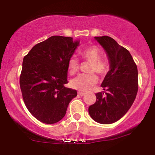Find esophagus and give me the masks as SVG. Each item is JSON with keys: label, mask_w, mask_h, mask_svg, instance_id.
<instances>
[{"label": "esophagus", "mask_w": 155, "mask_h": 155, "mask_svg": "<svg viewBox=\"0 0 155 155\" xmlns=\"http://www.w3.org/2000/svg\"><path fill=\"white\" fill-rule=\"evenodd\" d=\"M78 95H80V96H83V95H85V93L81 92V91H78Z\"/></svg>", "instance_id": "34e87169"}]
</instances>
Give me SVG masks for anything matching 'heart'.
I'll use <instances>...</instances> for the list:
<instances>
[{
  "label": "heart",
  "mask_w": 155,
  "mask_h": 155,
  "mask_svg": "<svg viewBox=\"0 0 155 155\" xmlns=\"http://www.w3.org/2000/svg\"><path fill=\"white\" fill-rule=\"evenodd\" d=\"M80 55L85 60L90 62L88 68V74H81L70 81V86L80 91H86L97 83V78L95 72L100 76L107 73L109 66L107 62L101 58V51L97 45H93L82 50ZM67 69L70 74L73 75L79 69V62L74 56L71 57L67 63Z\"/></svg>",
  "instance_id": "b5f03b06"
}]
</instances>
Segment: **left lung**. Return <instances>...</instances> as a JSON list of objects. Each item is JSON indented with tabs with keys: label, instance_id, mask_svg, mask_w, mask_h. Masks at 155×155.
<instances>
[{
	"label": "left lung",
	"instance_id": "obj_1",
	"mask_svg": "<svg viewBox=\"0 0 155 155\" xmlns=\"http://www.w3.org/2000/svg\"><path fill=\"white\" fill-rule=\"evenodd\" d=\"M95 38L105 50L110 69L101 85L105 91L95 93L96 101L88 112L95 121L110 124L120 119L134 103L138 89V69L129 51L114 39L107 36Z\"/></svg>",
	"mask_w": 155,
	"mask_h": 155
}]
</instances>
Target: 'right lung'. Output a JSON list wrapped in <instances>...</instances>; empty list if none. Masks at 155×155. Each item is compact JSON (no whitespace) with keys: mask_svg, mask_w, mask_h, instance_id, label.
I'll use <instances>...</instances> for the list:
<instances>
[{"mask_svg":"<svg viewBox=\"0 0 155 155\" xmlns=\"http://www.w3.org/2000/svg\"><path fill=\"white\" fill-rule=\"evenodd\" d=\"M78 45L71 37L53 36L35 45L23 59L19 85L29 112L38 121L52 124L66 114L77 95L67 84V63Z\"/></svg>","mask_w":155,"mask_h":155,"instance_id":"add662e5","label":"right lung"}]
</instances>
